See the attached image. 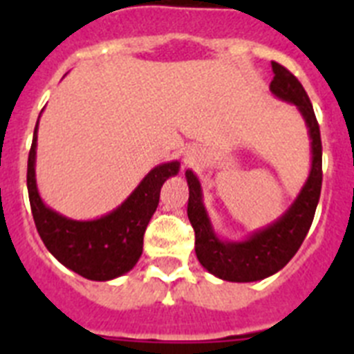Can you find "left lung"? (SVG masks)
<instances>
[{
    "instance_id": "1",
    "label": "left lung",
    "mask_w": 354,
    "mask_h": 354,
    "mask_svg": "<svg viewBox=\"0 0 354 354\" xmlns=\"http://www.w3.org/2000/svg\"><path fill=\"white\" fill-rule=\"evenodd\" d=\"M273 81L270 90L280 101L294 104L301 113L310 136L312 167L290 207L277 221L243 241H223L214 232L204 205L202 186L192 170H186L189 200L187 218L195 230L196 259L205 270L227 282H257L278 273L296 255L308 234L323 184V145L312 102L305 88L283 65L271 62Z\"/></svg>"
}]
</instances>
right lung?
<instances>
[{"instance_id":"obj_1","label":"right lung","mask_w":354,"mask_h":354,"mask_svg":"<svg viewBox=\"0 0 354 354\" xmlns=\"http://www.w3.org/2000/svg\"><path fill=\"white\" fill-rule=\"evenodd\" d=\"M40 118V117H39ZM37 120L28 156V195L40 239L53 257L83 278L106 282L126 274L143 252V234L159 204L165 180L179 174L180 162L154 167L117 209L95 220H72L48 207L40 198L35 179Z\"/></svg>"}]
</instances>
